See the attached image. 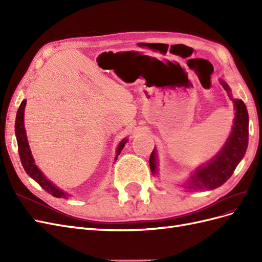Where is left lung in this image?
Segmentation results:
<instances>
[{
  "mask_svg": "<svg viewBox=\"0 0 262 262\" xmlns=\"http://www.w3.org/2000/svg\"><path fill=\"white\" fill-rule=\"evenodd\" d=\"M228 96L234 102L235 119L232 132L224 146L212 160L205 165L195 169L191 178L189 179L187 188L193 190H213L226 182L231 176L237 165L243 160L248 146V121L249 117L244 101L242 99H234L229 93V86L221 81ZM156 152L153 149L149 156V167L153 173L156 172Z\"/></svg>",
  "mask_w": 262,
  "mask_h": 262,
  "instance_id": "8db88e82",
  "label": "left lung"
}]
</instances>
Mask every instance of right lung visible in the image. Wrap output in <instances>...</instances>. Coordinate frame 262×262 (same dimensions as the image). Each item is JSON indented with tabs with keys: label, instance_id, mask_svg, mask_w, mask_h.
Segmentation results:
<instances>
[{
	"label": "right lung",
	"instance_id": "add662e5",
	"mask_svg": "<svg viewBox=\"0 0 262 262\" xmlns=\"http://www.w3.org/2000/svg\"><path fill=\"white\" fill-rule=\"evenodd\" d=\"M26 106V99L21 101V104L17 110V115H16V120H15V134H16V140H17V145H18V154L20 157V162L24 169L28 173V175L33 178L35 181H37L39 185L43 188L47 192H49L55 198H67V193L63 191V190L59 189L57 186H54L51 181L46 178V176L37 167V165L35 164V161L33 158V155H31L29 144L27 141L26 137V130L25 126H24V110H25ZM126 139L122 140L120 143L118 145L117 149V155H116V160L118 155L120 154L122 148L124 147V144L126 143Z\"/></svg>",
	"mask_w": 262,
	"mask_h": 262
}]
</instances>
